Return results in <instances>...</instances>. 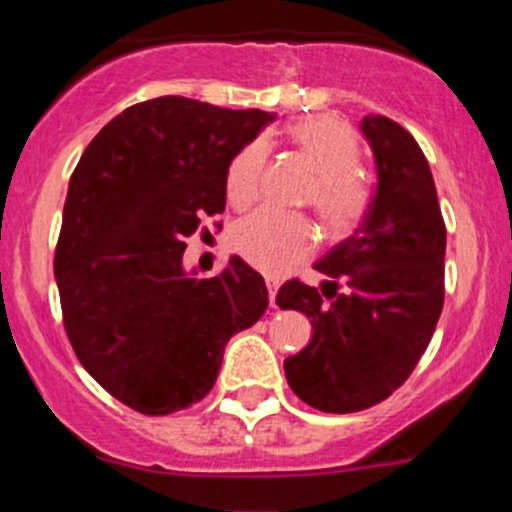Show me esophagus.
<instances>
[{"mask_svg":"<svg viewBox=\"0 0 512 512\" xmlns=\"http://www.w3.org/2000/svg\"><path fill=\"white\" fill-rule=\"evenodd\" d=\"M277 289H280V285H277V280H272V277H267V294H270V304H272V307H277V304H275Z\"/></svg>","mask_w":512,"mask_h":512,"instance_id":"obj_1","label":"esophagus"}]
</instances>
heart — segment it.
I'll return each mask as SVG.
<instances>
[{
  "instance_id": "obj_1",
  "label": "heart",
  "mask_w": 512,
  "mask_h": 512,
  "mask_svg": "<svg viewBox=\"0 0 512 512\" xmlns=\"http://www.w3.org/2000/svg\"><path fill=\"white\" fill-rule=\"evenodd\" d=\"M289 141L317 175L309 190L312 208L317 210L329 235H347L359 223L366 208V190L354 170L359 168V141L352 126L337 116H309L289 126ZM267 146L250 143L232 158L227 168V200L235 208H247L260 193ZM232 247L257 270L285 275L304 260L314 247V230L309 220L282 215L275 210H257L232 230Z\"/></svg>"
}]
</instances>
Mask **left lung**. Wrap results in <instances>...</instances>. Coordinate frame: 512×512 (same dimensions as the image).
Returning <instances> with one entry per match:
<instances>
[{
  "label": "left lung",
  "mask_w": 512,
  "mask_h": 512,
  "mask_svg": "<svg viewBox=\"0 0 512 512\" xmlns=\"http://www.w3.org/2000/svg\"><path fill=\"white\" fill-rule=\"evenodd\" d=\"M376 190L354 235L314 270L322 292L292 280L282 309L307 314L314 334L285 359L287 384L327 414L369 409L394 394L426 352L443 309L446 225L423 151L386 116H364Z\"/></svg>",
  "instance_id": "8db88e82"
}]
</instances>
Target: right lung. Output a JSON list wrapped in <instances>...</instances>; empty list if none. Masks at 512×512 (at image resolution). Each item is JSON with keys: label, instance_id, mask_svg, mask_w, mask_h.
Instances as JSON below:
<instances>
[{"label": "right lung", "instance_id": "1", "mask_svg": "<svg viewBox=\"0 0 512 512\" xmlns=\"http://www.w3.org/2000/svg\"><path fill=\"white\" fill-rule=\"evenodd\" d=\"M275 118L151 98L108 121L71 175L54 257L66 334L98 384L141 414L198 404L232 334L265 314V280L242 257L198 280L183 252L225 210L232 158Z\"/></svg>", "mask_w": 512, "mask_h": 512}]
</instances>
